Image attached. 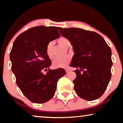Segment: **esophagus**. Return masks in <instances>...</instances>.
Returning <instances> with one entry per match:
<instances>
[{
	"label": "esophagus",
	"instance_id": "obj_1",
	"mask_svg": "<svg viewBox=\"0 0 123 123\" xmlns=\"http://www.w3.org/2000/svg\"><path fill=\"white\" fill-rule=\"evenodd\" d=\"M65 71H66V73H68L69 72L70 70L68 69H65Z\"/></svg>",
	"mask_w": 123,
	"mask_h": 123
}]
</instances>
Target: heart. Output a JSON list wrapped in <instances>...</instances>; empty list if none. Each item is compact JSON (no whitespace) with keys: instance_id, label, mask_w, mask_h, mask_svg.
<instances>
[{"instance_id":"1","label":"heart","mask_w":123,"mask_h":123,"mask_svg":"<svg viewBox=\"0 0 123 123\" xmlns=\"http://www.w3.org/2000/svg\"><path fill=\"white\" fill-rule=\"evenodd\" d=\"M58 43L64 48L68 49L70 46V43L65 37H61L58 40ZM46 53L48 58L53 59L54 58V43L50 41L48 43L46 47ZM71 60V57L67 55L63 58H55L53 62V66L54 68H65L66 67Z\"/></svg>"}]
</instances>
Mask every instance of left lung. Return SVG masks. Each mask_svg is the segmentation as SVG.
I'll return each mask as SVG.
<instances>
[{
  "instance_id": "obj_1",
  "label": "left lung",
  "mask_w": 123,
  "mask_h": 123,
  "mask_svg": "<svg viewBox=\"0 0 123 123\" xmlns=\"http://www.w3.org/2000/svg\"><path fill=\"white\" fill-rule=\"evenodd\" d=\"M59 30L73 45L74 54L70 66L77 68L73 80L77 95L87 101L100 98L111 77L110 48L95 32L78 28L59 27Z\"/></svg>"
}]
</instances>
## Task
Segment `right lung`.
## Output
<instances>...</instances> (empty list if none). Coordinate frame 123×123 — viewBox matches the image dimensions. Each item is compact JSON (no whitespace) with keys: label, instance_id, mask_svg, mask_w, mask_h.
<instances>
[{"label":"right lung","instance_id":"add662e5","mask_svg":"<svg viewBox=\"0 0 123 123\" xmlns=\"http://www.w3.org/2000/svg\"><path fill=\"white\" fill-rule=\"evenodd\" d=\"M60 36L56 27L39 26L22 33L13 43L10 53L12 71L23 95L34 103H45L53 98L58 80L66 74L62 68L42 73L51 64L46 45Z\"/></svg>","mask_w":123,"mask_h":123}]
</instances>
